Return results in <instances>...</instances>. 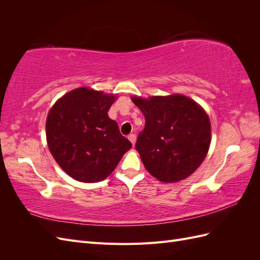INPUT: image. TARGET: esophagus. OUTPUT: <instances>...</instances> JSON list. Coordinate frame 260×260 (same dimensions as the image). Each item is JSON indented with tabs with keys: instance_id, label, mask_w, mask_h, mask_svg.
Segmentation results:
<instances>
[{
	"instance_id": "obj_1",
	"label": "esophagus",
	"mask_w": 260,
	"mask_h": 260,
	"mask_svg": "<svg viewBox=\"0 0 260 260\" xmlns=\"http://www.w3.org/2000/svg\"><path fill=\"white\" fill-rule=\"evenodd\" d=\"M128 139H129L130 142L132 143V145H135V144H136V141H137V137H136V135H129Z\"/></svg>"
}]
</instances>
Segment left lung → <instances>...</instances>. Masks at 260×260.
<instances>
[{
	"mask_svg": "<svg viewBox=\"0 0 260 260\" xmlns=\"http://www.w3.org/2000/svg\"><path fill=\"white\" fill-rule=\"evenodd\" d=\"M132 102L145 117L136 149L146 170L166 183L191 176L205 159L210 145L206 112L181 94L148 100L133 96Z\"/></svg>",
	"mask_w": 260,
	"mask_h": 260,
	"instance_id": "1",
	"label": "left lung"
}]
</instances>
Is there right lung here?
I'll use <instances>...</instances> for the list:
<instances>
[{"mask_svg":"<svg viewBox=\"0 0 260 260\" xmlns=\"http://www.w3.org/2000/svg\"><path fill=\"white\" fill-rule=\"evenodd\" d=\"M116 100L89 88L66 93L46 119V141L54 159L75 180L99 182L112 174L132 147L107 112Z\"/></svg>","mask_w":260,"mask_h":260,"instance_id":"1","label":"right lung"}]
</instances>
